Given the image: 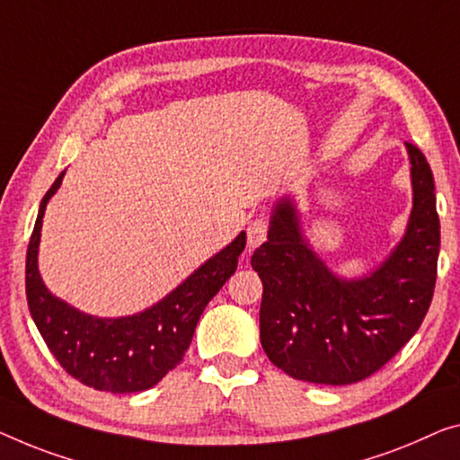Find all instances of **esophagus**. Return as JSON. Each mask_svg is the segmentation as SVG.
I'll return each mask as SVG.
<instances>
[{
	"label": "esophagus",
	"mask_w": 460,
	"mask_h": 460,
	"mask_svg": "<svg viewBox=\"0 0 460 460\" xmlns=\"http://www.w3.org/2000/svg\"><path fill=\"white\" fill-rule=\"evenodd\" d=\"M266 235H269V223L264 218H256L248 225V248L253 250L258 248L260 243L264 242Z\"/></svg>",
	"instance_id": "esophagus-1"
}]
</instances>
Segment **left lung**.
<instances>
[{"label": "left lung", "mask_w": 460, "mask_h": 460, "mask_svg": "<svg viewBox=\"0 0 460 460\" xmlns=\"http://www.w3.org/2000/svg\"><path fill=\"white\" fill-rule=\"evenodd\" d=\"M413 210L405 237L359 280L334 277L299 233L289 200L277 204L252 266L262 279L260 341L291 378L345 386L369 378L420 331L434 297L440 221L428 159L407 142Z\"/></svg>", "instance_id": "8db88e82"}]
</instances>
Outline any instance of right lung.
Masks as SVG:
<instances>
[{
  "mask_svg": "<svg viewBox=\"0 0 460 460\" xmlns=\"http://www.w3.org/2000/svg\"><path fill=\"white\" fill-rule=\"evenodd\" d=\"M64 173L43 196L26 252V301L31 316L53 358L72 378L113 394L153 388L183 359L204 307L237 270L245 233H239L235 242L146 312L128 318H93L53 297L37 269L45 207L61 186Z\"/></svg>",
  "mask_w": 460,
  "mask_h": 460,
  "instance_id": "right-lung-1",
  "label": "right lung"
}]
</instances>
